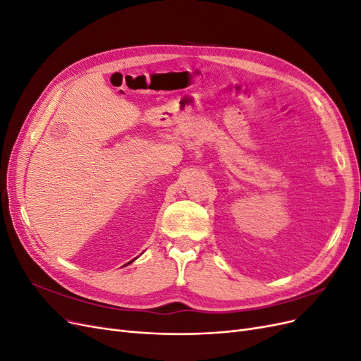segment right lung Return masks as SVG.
<instances>
[{"label": "right lung", "instance_id": "right-lung-1", "mask_svg": "<svg viewBox=\"0 0 361 361\" xmlns=\"http://www.w3.org/2000/svg\"><path fill=\"white\" fill-rule=\"evenodd\" d=\"M135 259H137V257H135ZM135 259H133V260H130V262H129V264H133V262H134V260H135Z\"/></svg>", "mask_w": 361, "mask_h": 361}]
</instances>
